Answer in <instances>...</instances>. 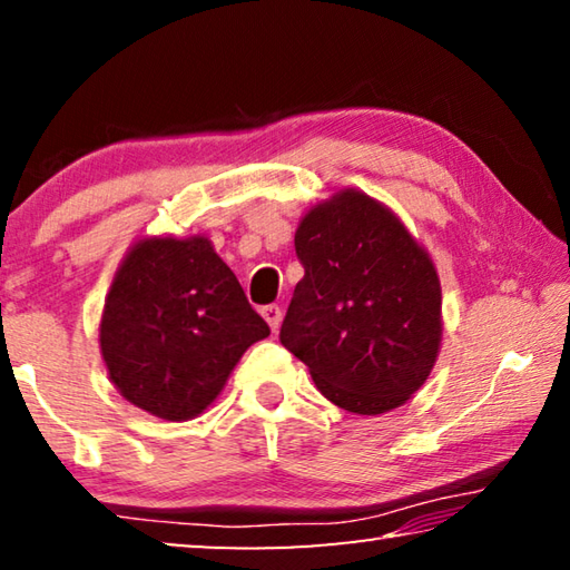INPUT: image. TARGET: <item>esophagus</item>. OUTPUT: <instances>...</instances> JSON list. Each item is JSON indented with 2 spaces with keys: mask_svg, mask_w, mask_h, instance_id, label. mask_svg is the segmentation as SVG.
<instances>
[{
  "mask_svg": "<svg viewBox=\"0 0 570 570\" xmlns=\"http://www.w3.org/2000/svg\"><path fill=\"white\" fill-rule=\"evenodd\" d=\"M262 316L266 320V324L272 326V332H276L278 326H282V320H284L282 306H276V304H268V306H264V308H262Z\"/></svg>",
  "mask_w": 570,
  "mask_h": 570,
  "instance_id": "34e87169",
  "label": "esophagus"
}]
</instances>
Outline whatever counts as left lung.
<instances>
[{"label": "left lung", "instance_id": "left-lung-1", "mask_svg": "<svg viewBox=\"0 0 570 570\" xmlns=\"http://www.w3.org/2000/svg\"><path fill=\"white\" fill-rule=\"evenodd\" d=\"M304 278L282 344L326 400L354 414L407 402L438 362V268L392 208L356 188L312 206L294 236Z\"/></svg>", "mask_w": 570, "mask_h": 570}]
</instances>
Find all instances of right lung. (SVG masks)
I'll list each match as a JSON object with an SVG mask.
<instances>
[{
	"label": "right lung",
	"mask_w": 570,
	"mask_h": 570,
	"mask_svg": "<svg viewBox=\"0 0 570 570\" xmlns=\"http://www.w3.org/2000/svg\"><path fill=\"white\" fill-rule=\"evenodd\" d=\"M268 324L206 236H142L112 276L100 354L125 400L166 422L214 402Z\"/></svg>",
	"instance_id": "obj_1"
}]
</instances>
